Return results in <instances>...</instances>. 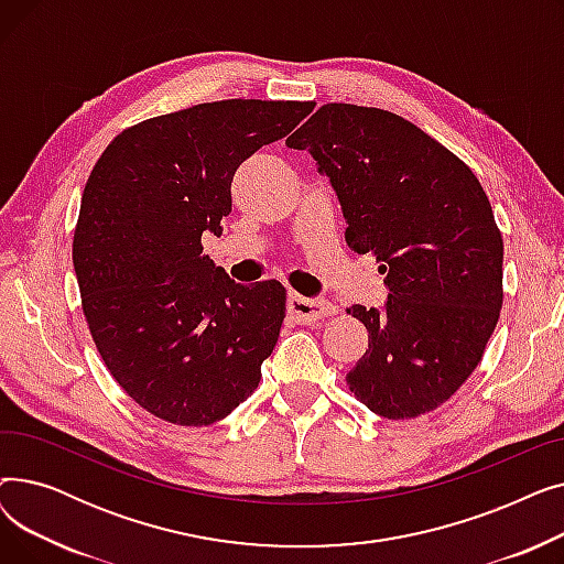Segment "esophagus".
Returning <instances> with one entry per match:
<instances>
[{
    "mask_svg": "<svg viewBox=\"0 0 564 564\" xmlns=\"http://www.w3.org/2000/svg\"><path fill=\"white\" fill-rule=\"evenodd\" d=\"M288 313L297 322L306 324V322H317L322 317L334 315L336 306L332 302H324V300H311V297H302V294H290Z\"/></svg>",
    "mask_w": 564,
    "mask_h": 564,
    "instance_id": "obj_1",
    "label": "esophagus"
}]
</instances>
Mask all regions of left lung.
Returning a JSON list of instances; mask_svg holds the SVG:
<instances>
[{
  "instance_id": "left-lung-1",
  "label": "left lung",
  "mask_w": 564,
  "mask_h": 564,
  "mask_svg": "<svg viewBox=\"0 0 564 564\" xmlns=\"http://www.w3.org/2000/svg\"><path fill=\"white\" fill-rule=\"evenodd\" d=\"M327 175L357 253L387 274L381 308L351 306L368 349L347 383L404 421L446 402L478 368L502 306V237L473 171L402 116L324 105L288 141Z\"/></svg>"
}]
</instances>
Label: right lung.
Wrapping results in <instances>:
<instances>
[{
	"label": "right lung",
	"instance_id": "add662e5",
	"mask_svg": "<svg viewBox=\"0 0 564 564\" xmlns=\"http://www.w3.org/2000/svg\"><path fill=\"white\" fill-rule=\"evenodd\" d=\"M311 111L221 100L148 118L88 175L73 242L82 308L113 379L166 423H217L258 387L285 288L230 281L200 235H221L237 166Z\"/></svg>",
	"mask_w": 564,
	"mask_h": 564
}]
</instances>
